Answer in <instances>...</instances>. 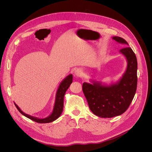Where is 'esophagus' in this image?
<instances>
[{
  "label": "esophagus",
  "instance_id": "1",
  "mask_svg": "<svg viewBox=\"0 0 152 152\" xmlns=\"http://www.w3.org/2000/svg\"><path fill=\"white\" fill-rule=\"evenodd\" d=\"M75 75L77 77H81L83 75V71L81 70V69L77 68V69H76V71H75Z\"/></svg>",
  "mask_w": 152,
  "mask_h": 152
}]
</instances>
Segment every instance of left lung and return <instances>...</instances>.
Returning a JSON list of instances; mask_svg holds the SVG:
<instances>
[{
  "instance_id": "8db88e82",
  "label": "left lung",
  "mask_w": 152,
  "mask_h": 152,
  "mask_svg": "<svg viewBox=\"0 0 152 152\" xmlns=\"http://www.w3.org/2000/svg\"><path fill=\"white\" fill-rule=\"evenodd\" d=\"M117 43L124 47L119 53L127 61L126 69L122 77L114 83L107 84L91 80L84 83L83 91L92 112L101 118H112L122 115L132 101L137 89V61L131 48L124 39L112 37Z\"/></svg>"
}]
</instances>
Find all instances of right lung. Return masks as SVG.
I'll use <instances>...</instances> for the list:
<instances>
[{"mask_svg":"<svg viewBox=\"0 0 152 152\" xmlns=\"http://www.w3.org/2000/svg\"><path fill=\"white\" fill-rule=\"evenodd\" d=\"M73 82V75L71 74L67 76L65 79H63V81L60 83L58 89L56 92L55 95V100L53 105V108L52 110V112L50 113L49 116L45 118H39L37 117H34L33 116H31L29 115H28L25 113H24L23 111L20 108V107L16 104L15 103V105L18 109V110L26 118L31 119L35 122L39 123H51L56 120L57 118H58L63 111V101H64V96L66 93V91L69 88L71 84Z\"/></svg>","mask_w":152,"mask_h":152,"instance_id":"right-lung-1","label":"right lung"}]
</instances>
